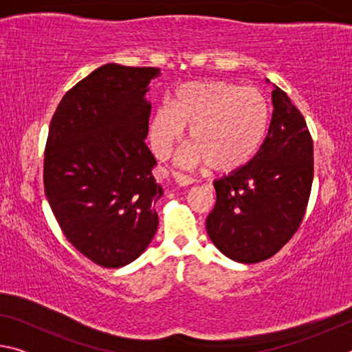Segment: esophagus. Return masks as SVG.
<instances>
[{
    "mask_svg": "<svg viewBox=\"0 0 352 352\" xmlns=\"http://www.w3.org/2000/svg\"><path fill=\"white\" fill-rule=\"evenodd\" d=\"M172 177H174V180L178 186H188V184L194 183V178H190V177L184 175V174H182V172H177V170L172 172Z\"/></svg>",
    "mask_w": 352,
    "mask_h": 352,
    "instance_id": "obj_1",
    "label": "esophagus"
}]
</instances>
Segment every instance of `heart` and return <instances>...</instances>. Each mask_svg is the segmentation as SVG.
I'll use <instances>...</instances> for the list:
<instances>
[{
	"mask_svg": "<svg viewBox=\"0 0 352 352\" xmlns=\"http://www.w3.org/2000/svg\"><path fill=\"white\" fill-rule=\"evenodd\" d=\"M272 110L258 87L223 80L186 82L172 94L169 105L157 109L151 121L155 153L166 157L182 140L184 127L192 142L184 164H206L219 172L252 162L269 133Z\"/></svg>",
	"mask_w": 352,
	"mask_h": 352,
	"instance_id": "obj_1",
	"label": "heart"
}]
</instances>
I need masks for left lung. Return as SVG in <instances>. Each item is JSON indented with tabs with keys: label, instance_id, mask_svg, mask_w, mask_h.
Here are the masks:
<instances>
[{
	"label": "left lung",
	"instance_id": "1",
	"mask_svg": "<svg viewBox=\"0 0 352 352\" xmlns=\"http://www.w3.org/2000/svg\"><path fill=\"white\" fill-rule=\"evenodd\" d=\"M273 115L261 151L248 164L214 182L216 206L206 231L226 258L256 264L296 233L311 195L314 142L287 94L272 91Z\"/></svg>",
	"mask_w": 352,
	"mask_h": 352
}]
</instances>
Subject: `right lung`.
I'll return each instance as SVG.
<instances>
[{
  "label": "right lung",
  "mask_w": 352,
  "mask_h": 352,
  "mask_svg": "<svg viewBox=\"0 0 352 352\" xmlns=\"http://www.w3.org/2000/svg\"><path fill=\"white\" fill-rule=\"evenodd\" d=\"M158 68L107 63L62 98L45 148V194L67 239L94 264L118 269L144 252L163 195L146 144Z\"/></svg>",
  "instance_id": "1"
}]
</instances>
